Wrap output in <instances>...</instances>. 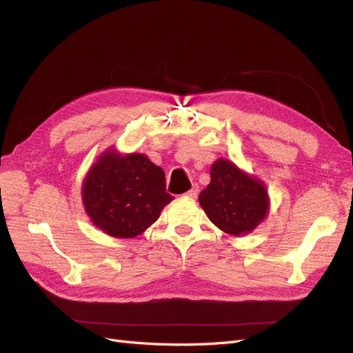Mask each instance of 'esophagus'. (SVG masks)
Wrapping results in <instances>:
<instances>
[{
    "instance_id": "esophagus-1",
    "label": "esophagus",
    "mask_w": 353,
    "mask_h": 353,
    "mask_svg": "<svg viewBox=\"0 0 353 353\" xmlns=\"http://www.w3.org/2000/svg\"><path fill=\"white\" fill-rule=\"evenodd\" d=\"M197 194H199V185L197 184H194L193 188H191L190 191H187V193H185L187 197H193V199L197 197Z\"/></svg>"
}]
</instances>
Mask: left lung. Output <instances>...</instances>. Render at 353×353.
I'll return each mask as SVG.
<instances>
[{
	"instance_id": "obj_1",
	"label": "left lung",
	"mask_w": 353,
	"mask_h": 353,
	"mask_svg": "<svg viewBox=\"0 0 353 353\" xmlns=\"http://www.w3.org/2000/svg\"><path fill=\"white\" fill-rule=\"evenodd\" d=\"M199 203L212 223L231 236L252 232L270 209L262 181L227 159H218L212 165L210 184L200 193Z\"/></svg>"
}]
</instances>
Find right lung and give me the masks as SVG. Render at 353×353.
<instances>
[{"label": "right lung", "mask_w": 353, "mask_h": 353, "mask_svg": "<svg viewBox=\"0 0 353 353\" xmlns=\"http://www.w3.org/2000/svg\"><path fill=\"white\" fill-rule=\"evenodd\" d=\"M174 197L162 168L145 154L105 150L82 184V201L92 223L112 237L140 236Z\"/></svg>", "instance_id": "1"}]
</instances>
